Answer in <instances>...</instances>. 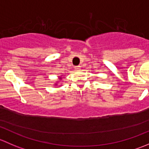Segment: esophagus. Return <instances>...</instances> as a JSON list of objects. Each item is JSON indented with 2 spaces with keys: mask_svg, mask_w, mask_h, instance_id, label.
<instances>
[{
  "mask_svg": "<svg viewBox=\"0 0 149 149\" xmlns=\"http://www.w3.org/2000/svg\"><path fill=\"white\" fill-rule=\"evenodd\" d=\"M75 69H76V70H80L81 69V66H75V68H74Z\"/></svg>",
  "mask_w": 149,
  "mask_h": 149,
  "instance_id": "obj_1",
  "label": "esophagus"
}]
</instances>
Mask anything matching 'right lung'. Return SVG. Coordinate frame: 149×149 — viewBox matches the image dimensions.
<instances>
[{"instance_id":"right-lung-1","label":"right lung","mask_w":149,"mask_h":149,"mask_svg":"<svg viewBox=\"0 0 149 149\" xmlns=\"http://www.w3.org/2000/svg\"><path fill=\"white\" fill-rule=\"evenodd\" d=\"M63 79V76H60L59 77H58V81H56V83L54 84V85H55V86L58 85V84L59 83V82H61V81H62Z\"/></svg>"}]
</instances>
